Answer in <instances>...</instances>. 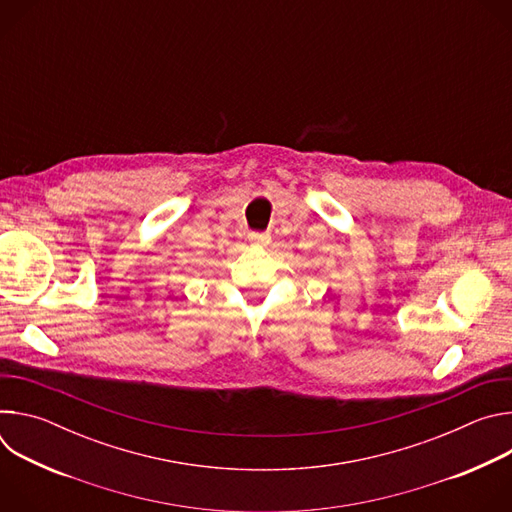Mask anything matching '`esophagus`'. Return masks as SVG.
I'll return each instance as SVG.
<instances>
[{"label":"esophagus","instance_id":"esophagus-1","mask_svg":"<svg viewBox=\"0 0 512 512\" xmlns=\"http://www.w3.org/2000/svg\"><path fill=\"white\" fill-rule=\"evenodd\" d=\"M271 239L269 233H249V241L253 243H267Z\"/></svg>","mask_w":512,"mask_h":512}]
</instances>
